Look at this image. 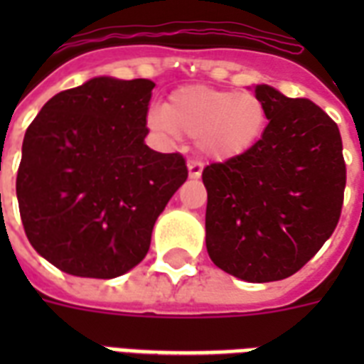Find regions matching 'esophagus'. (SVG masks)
I'll return each mask as SVG.
<instances>
[{
	"label": "esophagus",
	"mask_w": 364,
	"mask_h": 364,
	"mask_svg": "<svg viewBox=\"0 0 364 364\" xmlns=\"http://www.w3.org/2000/svg\"><path fill=\"white\" fill-rule=\"evenodd\" d=\"M202 170H204V164L200 160H188V176H191V179H198L202 176Z\"/></svg>",
	"instance_id": "34e87169"
}]
</instances>
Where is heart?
Here are the masks:
<instances>
[{"label":"heart","instance_id":"obj_1","mask_svg":"<svg viewBox=\"0 0 364 364\" xmlns=\"http://www.w3.org/2000/svg\"><path fill=\"white\" fill-rule=\"evenodd\" d=\"M149 126L164 137L179 132L198 139L210 159L227 160L245 153L264 130L266 111L249 92L185 87L171 94L166 107L149 111Z\"/></svg>","mask_w":364,"mask_h":364}]
</instances>
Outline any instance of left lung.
Segmentation results:
<instances>
[{"label": "left lung", "instance_id": "8db88e82", "mask_svg": "<svg viewBox=\"0 0 364 364\" xmlns=\"http://www.w3.org/2000/svg\"><path fill=\"white\" fill-rule=\"evenodd\" d=\"M268 126L245 153L202 171L205 247L243 282L266 283L299 272L338 225L346 162L336 122L308 98L259 85Z\"/></svg>", "mask_w": 364, "mask_h": 364}]
</instances>
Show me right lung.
<instances>
[{
	"instance_id": "add662e5",
	"label": "right lung",
	"mask_w": 364,
	"mask_h": 364,
	"mask_svg": "<svg viewBox=\"0 0 364 364\" xmlns=\"http://www.w3.org/2000/svg\"><path fill=\"white\" fill-rule=\"evenodd\" d=\"M153 88L96 77L53 96L26 130L20 219L33 249L65 274L111 279L139 264L154 221L187 181L183 154L143 141Z\"/></svg>"
}]
</instances>
